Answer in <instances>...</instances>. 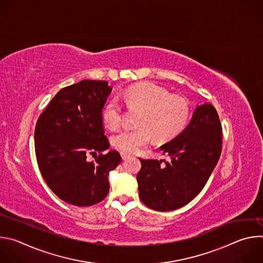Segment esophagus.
I'll return each instance as SVG.
<instances>
[{
    "instance_id": "obj_1",
    "label": "esophagus",
    "mask_w": 263,
    "mask_h": 263,
    "mask_svg": "<svg viewBox=\"0 0 263 263\" xmlns=\"http://www.w3.org/2000/svg\"><path fill=\"white\" fill-rule=\"evenodd\" d=\"M121 156H122V159L123 160H127V159H129L131 156L130 155H128V154H126V153H121Z\"/></svg>"
}]
</instances>
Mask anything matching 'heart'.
Here are the masks:
<instances>
[{"label":"heart","mask_w":263,"mask_h":263,"mask_svg":"<svg viewBox=\"0 0 263 263\" xmlns=\"http://www.w3.org/2000/svg\"><path fill=\"white\" fill-rule=\"evenodd\" d=\"M121 99L128 107L139 109L135 120L137 127L126 128L112 137V144L123 153H135L146 145L153 136L157 141H167L185 127L190 119L187 102L153 83H142L127 88ZM102 119L109 129L121 124L122 107L118 100L108 102L102 111Z\"/></svg>","instance_id":"1"}]
</instances>
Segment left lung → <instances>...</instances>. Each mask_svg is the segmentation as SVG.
<instances>
[{"mask_svg":"<svg viewBox=\"0 0 263 263\" xmlns=\"http://www.w3.org/2000/svg\"><path fill=\"white\" fill-rule=\"evenodd\" d=\"M160 149L171 158L163 165L162 160L139 158V198L151 209L176 210L200 194L219 159L221 125L215 108L197 106L190 124Z\"/></svg>","mask_w":263,"mask_h":263,"instance_id":"1","label":"left lung"}]
</instances>
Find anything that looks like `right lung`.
<instances>
[{"label":"right lung","mask_w":263,"mask_h":263,"mask_svg":"<svg viewBox=\"0 0 263 263\" xmlns=\"http://www.w3.org/2000/svg\"><path fill=\"white\" fill-rule=\"evenodd\" d=\"M112 88L82 80L60 89L36 123L37 163L52 192L74 206H91L109 192L108 176L122 161L104 135L102 109ZM88 154L96 155L88 162Z\"/></svg>","instance_id":"right-lung-1"}]
</instances>
